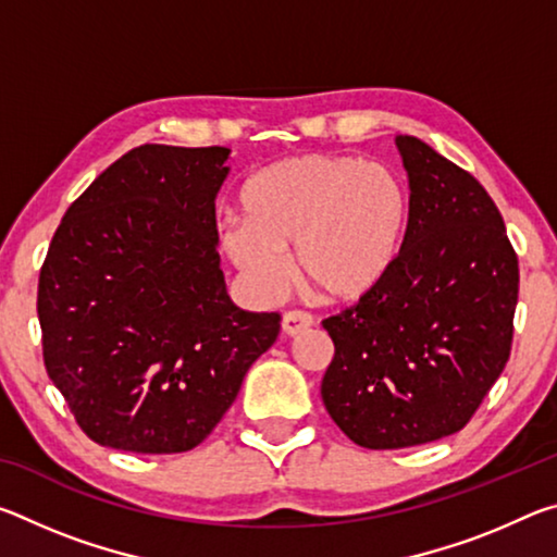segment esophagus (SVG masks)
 Returning <instances> with one entry per match:
<instances>
[{"label":"esophagus","instance_id":"34e87169","mask_svg":"<svg viewBox=\"0 0 557 557\" xmlns=\"http://www.w3.org/2000/svg\"><path fill=\"white\" fill-rule=\"evenodd\" d=\"M312 324H314V317L309 312H301V309H289V312L282 317V332H285L287 336L307 332Z\"/></svg>","mask_w":557,"mask_h":557}]
</instances>
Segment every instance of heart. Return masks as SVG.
I'll use <instances>...</instances> for the list:
<instances>
[{
    "label": "heart",
    "instance_id": "obj_1",
    "mask_svg": "<svg viewBox=\"0 0 557 557\" xmlns=\"http://www.w3.org/2000/svg\"><path fill=\"white\" fill-rule=\"evenodd\" d=\"M243 221L221 245L262 295H275L297 250L305 285L329 301L361 299L398 258L410 201L391 166L344 154H307L262 169L240 194Z\"/></svg>",
    "mask_w": 557,
    "mask_h": 557
}]
</instances>
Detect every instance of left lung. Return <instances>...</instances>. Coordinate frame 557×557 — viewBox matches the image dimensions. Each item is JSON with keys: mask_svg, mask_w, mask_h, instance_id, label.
<instances>
[{"mask_svg": "<svg viewBox=\"0 0 557 557\" xmlns=\"http://www.w3.org/2000/svg\"><path fill=\"white\" fill-rule=\"evenodd\" d=\"M410 215L383 282L324 319L329 414L366 449L455 435L511 356L518 256L492 196L418 137L400 135Z\"/></svg>", "mask_w": 557, "mask_h": 557, "instance_id": "1", "label": "left lung"}]
</instances>
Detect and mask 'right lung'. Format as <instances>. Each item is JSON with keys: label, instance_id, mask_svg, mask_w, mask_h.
I'll return each mask as SVG.
<instances>
[{"label": "right lung", "instance_id": "obj_1", "mask_svg": "<svg viewBox=\"0 0 557 557\" xmlns=\"http://www.w3.org/2000/svg\"><path fill=\"white\" fill-rule=\"evenodd\" d=\"M228 154L129 149L53 233L36 301L44 366L102 447L201 445L280 334V312H243L225 292L215 194Z\"/></svg>", "mask_w": 557, "mask_h": 557}]
</instances>
